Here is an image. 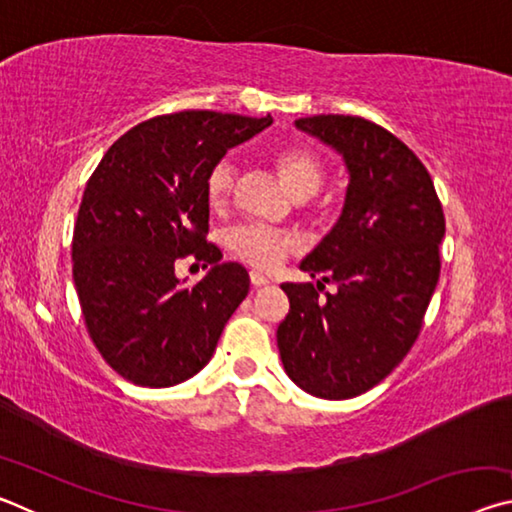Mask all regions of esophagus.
<instances>
[{
	"label": "esophagus",
	"mask_w": 512,
	"mask_h": 512,
	"mask_svg": "<svg viewBox=\"0 0 512 512\" xmlns=\"http://www.w3.org/2000/svg\"><path fill=\"white\" fill-rule=\"evenodd\" d=\"M250 284L253 287H264V284H268V277L259 271H250Z\"/></svg>",
	"instance_id": "1"
}]
</instances>
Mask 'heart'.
Masks as SVG:
<instances>
[{
  "mask_svg": "<svg viewBox=\"0 0 512 512\" xmlns=\"http://www.w3.org/2000/svg\"><path fill=\"white\" fill-rule=\"evenodd\" d=\"M273 164L284 185L296 196L314 194L323 183V162L305 146L280 149L273 155ZM232 189H235V164L223 158L207 171V205L212 210H221V207L228 205ZM225 246L241 262L255 266L259 271H273L275 266H280L284 257L298 248V241L287 230L268 228V225L259 223H241L225 235Z\"/></svg>",
  "mask_w": 512,
  "mask_h": 512,
  "instance_id": "obj_1",
  "label": "heart"
}]
</instances>
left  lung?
<instances>
[{
    "label": "left lung",
    "mask_w": 512,
    "mask_h": 512,
    "mask_svg": "<svg viewBox=\"0 0 512 512\" xmlns=\"http://www.w3.org/2000/svg\"><path fill=\"white\" fill-rule=\"evenodd\" d=\"M343 155L350 185L339 223L300 268L334 283L282 284L289 314L277 327L287 375L325 400H350L391 375L418 339L440 277L445 214L429 171L375 121L298 119Z\"/></svg>",
    "instance_id": "1"
}]
</instances>
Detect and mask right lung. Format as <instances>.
<instances>
[{"instance_id": "right-lung-1", "label": "right lung", "mask_w": 512, "mask_h": 512, "mask_svg": "<svg viewBox=\"0 0 512 512\" xmlns=\"http://www.w3.org/2000/svg\"><path fill=\"white\" fill-rule=\"evenodd\" d=\"M271 124V115L214 110L160 115L121 135L94 169L74 225V287L90 339L117 375L164 388L212 359L250 277L207 244L205 178L230 146ZM183 258L213 271L183 288Z\"/></svg>"}]
</instances>
